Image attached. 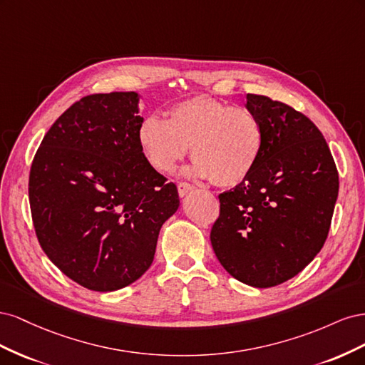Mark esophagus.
<instances>
[{
	"instance_id": "esophagus-1",
	"label": "esophagus",
	"mask_w": 365,
	"mask_h": 365,
	"mask_svg": "<svg viewBox=\"0 0 365 365\" xmlns=\"http://www.w3.org/2000/svg\"><path fill=\"white\" fill-rule=\"evenodd\" d=\"M195 189V185L193 184H189V182H180L178 184V193H180V196H185L187 193L189 192H192Z\"/></svg>"
}]
</instances>
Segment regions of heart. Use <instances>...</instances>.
I'll use <instances>...</instances> for the list:
<instances>
[{
	"instance_id": "1",
	"label": "heart",
	"mask_w": 365,
	"mask_h": 365,
	"mask_svg": "<svg viewBox=\"0 0 365 365\" xmlns=\"http://www.w3.org/2000/svg\"><path fill=\"white\" fill-rule=\"evenodd\" d=\"M263 140L256 114L207 96L176 103L168 121L148 115L138 128V143L153 169L172 172L190 148V172L219 187H235L248 178Z\"/></svg>"
}]
</instances>
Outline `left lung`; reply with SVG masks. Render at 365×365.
Masks as SVG:
<instances>
[{"label":"left lung","mask_w":365,"mask_h":365,"mask_svg":"<svg viewBox=\"0 0 365 365\" xmlns=\"http://www.w3.org/2000/svg\"><path fill=\"white\" fill-rule=\"evenodd\" d=\"M263 128L256 168L219 195L210 240L239 282L271 288L303 271L323 248L338 197V170L319 129L304 114L267 96L248 94Z\"/></svg>","instance_id":"8db88e82"}]
</instances>
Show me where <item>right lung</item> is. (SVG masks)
Wrapping results in <instances>:
<instances>
[{
	"label": "right lung",
	"mask_w": 365,
	"mask_h": 365,
	"mask_svg": "<svg viewBox=\"0 0 365 365\" xmlns=\"http://www.w3.org/2000/svg\"><path fill=\"white\" fill-rule=\"evenodd\" d=\"M138 94L82 97L43 137L29 200L47 257L91 291L125 288L155 256L161 225L180 207L176 185L138 143Z\"/></svg>",
	"instance_id": "obj_1"
}]
</instances>
